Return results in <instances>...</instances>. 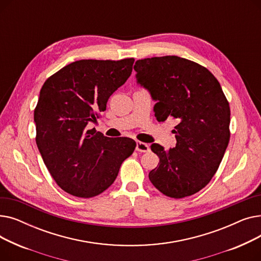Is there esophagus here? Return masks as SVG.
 Here are the masks:
<instances>
[{
    "instance_id": "esophagus-1",
    "label": "esophagus",
    "mask_w": 261,
    "mask_h": 261,
    "mask_svg": "<svg viewBox=\"0 0 261 261\" xmlns=\"http://www.w3.org/2000/svg\"><path fill=\"white\" fill-rule=\"evenodd\" d=\"M150 150L149 145L143 142H136V151L139 152H148Z\"/></svg>"
}]
</instances>
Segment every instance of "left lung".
<instances>
[{"instance_id": "obj_1", "label": "left lung", "mask_w": 261, "mask_h": 261, "mask_svg": "<svg viewBox=\"0 0 261 261\" xmlns=\"http://www.w3.org/2000/svg\"><path fill=\"white\" fill-rule=\"evenodd\" d=\"M134 70L156 102V119L177 121L174 148L151 145L160 163L149 180L170 198L194 195L210 183L229 142L230 110L221 86L206 67L177 56L138 60Z\"/></svg>"}]
</instances>
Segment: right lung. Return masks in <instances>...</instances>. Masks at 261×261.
<instances>
[{
	"label": "right lung",
	"mask_w": 261,
	"mask_h": 261,
	"mask_svg": "<svg viewBox=\"0 0 261 261\" xmlns=\"http://www.w3.org/2000/svg\"><path fill=\"white\" fill-rule=\"evenodd\" d=\"M133 58L79 60L51 75L34 112L36 143L53 179L78 198L98 196L115 181L136 143L87 130L132 73Z\"/></svg>",
	"instance_id": "add662e5"
}]
</instances>
